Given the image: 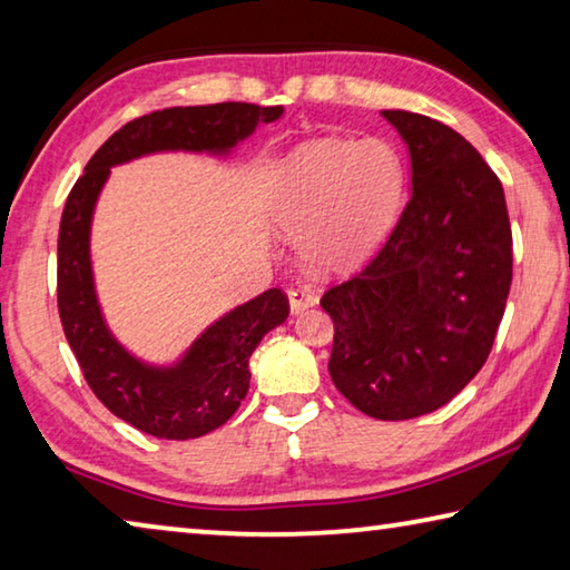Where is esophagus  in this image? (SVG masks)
Masks as SVG:
<instances>
[{"label": "esophagus", "instance_id": "34e87169", "mask_svg": "<svg viewBox=\"0 0 570 570\" xmlns=\"http://www.w3.org/2000/svg\"><path fill=\"white\" fill-rule=\"evenodd\" d=\"M312 306H316V294L312 292V288L296 286L288 292V308H292V314H302Z\"/></svg>", "mask_w": 570, "mask_h": 570}]
</instances>
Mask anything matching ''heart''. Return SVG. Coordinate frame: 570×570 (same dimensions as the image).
<instances>
[{"instance_id":"obj_1","label":"heart","mask_w":570,"mask_h":570,"mask_svg":"<svg viewBox=\"0 0 570 570\" xmlns=\"http://www.w3.org/2000/svg\"><path fill=\"white\" fill-rule=\"evenodd\" d=\"M404 160L387 140H308L278 163L272 224L316 272L364 264L400 214Z\"/></svg>"}]
</instances>
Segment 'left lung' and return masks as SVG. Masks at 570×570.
<instances>
[{"instance_id":"1","label":"left lung","mask_w":570,"mask_h":570,"mask_svg":"<svg viewBox=\"0 0 570 570\" xmlns=\"http://www.w3.org/2000/svg\"><path fill=\"white\" fill-rule=\"evenodd\" d=\"M410 153L412 193L360 276L324 294L334 387L374 420L448 404L493 350L513 282L503 186L448 125L382 110Z\"/></svg>"}]
</instances>
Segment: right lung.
Instances as JSON below:
<instances>
[{
	"label": "right lung",
	"mask_w": 570,
	"mask_h": 570,
	"mask_svg": "<svg viewBox=\"0 0 570 570\" xmlns=\"http://www.w3.org/2000/svg\"><path fill=\"white\" fill-rule=\"evenodd\" d=\"M282 115V105L258 108L248 102L142 115L102 142L67 196L57 238V306L65 336L95 397L115 417L153 438L190 440L220 428L246 397L250 354L286 322L288 302L278 288H268L218 316L173 362L142 360L105 322L90 254L95 206L115 166L158 153L226 160L258 125L276 122Z\"/></svg>",
	"instance_id": "obj_1"
}]
</instances>
